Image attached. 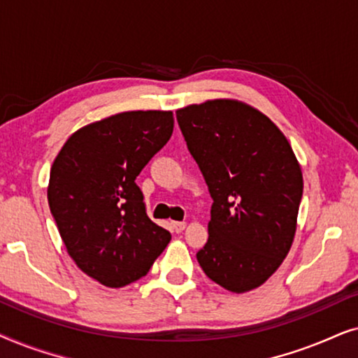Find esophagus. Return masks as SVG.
<instances>
[{"label":"esophagus","mask_w":358,"mask_h":358,"mask_svg":"<svg viewBox=\"0 0 358 358\" xmlns=\"http://www.w3.org/2000/svg\"><path fill=\"white\" fill-rule=\"evenodd\" d=\"M185 227H187V223H185V222H173V229L176 233L184 231Z\"/></svg>","instance_id":"34e87169"}]
</instances>
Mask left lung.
<instances>
[{"label":"left lung","instance_id":"left-lung-1","mask_svg":"<svg viewBox=\"0 0 358 358\" xmlns=\"http://www.w3.org/2000/svg\"><path fill=\"white\" fill-rule=\"evenodd\" d=\"M176 117L213 199L197 261L224 290L251 292L280 267L295 239L301 166L282 130L243 101L190 104Z\"/></svg>","mask_w":358,"mask_h":358}]
</instances>
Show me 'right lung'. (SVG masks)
Returning <instances> with one entry per match:
<instances>
[{"label": "right lung", "instance_id": "add662e5", "mask_svg": "<svg viewBox=\"0 0 358 358\" xmlns=\"http://www.w3.org/2000/svg\"><path fill=\"white\" fill-rule=\"evenodd\" d=\"M173 130V110L120 112L78 129L53 161L47 199L63 244L104 287L146 275L171 241L146 215L135 179Z\"/></svg>", "mask_w": 358, "mask_h": 358}]
</instances>
